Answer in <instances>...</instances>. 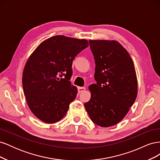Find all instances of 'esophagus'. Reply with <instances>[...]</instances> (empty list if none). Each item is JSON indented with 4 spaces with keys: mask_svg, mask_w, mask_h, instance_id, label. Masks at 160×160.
I'll return each instance as SVG.
<instances>
[{
    "mask_svg": "<svg viewBox=\"0 0 160 160\" xmlns=\"http://www.w3.org/2000/svg\"><path fill=\"white\" fill-rule=\"evenodd\" d=\"M84 91H85V88H81V87H79V88H78V92L79 93H81V92H83Z\"/></svg>",
    "mask_w": 160,
    "mask_h": 160,
    "instance_id": "obj_1",
    "label": "esophagus"
}]
</instances>
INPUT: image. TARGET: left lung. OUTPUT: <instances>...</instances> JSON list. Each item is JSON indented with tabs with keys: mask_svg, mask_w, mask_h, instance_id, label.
I'll list each match as a JSON object with an SVG mask.
<instances>
[{
	"mask_svg": "<svg viewBox=\"0 0 160 160\" xmlns=\"http://www.w3.org/2000/svg\"><path fill=\"white\" fill-rule=\"evenodd\" d=\"M95 61L97 84L89 86L85 108L94 123L108 128L120 122L134 103L138 79L132 57L115 40H89Z\"/></svg>",
	"mask_w": 160,
	"mask_h": 160,
	"instance_id": "left-lung-1",
	"label": "left lung"
}]
</instances>
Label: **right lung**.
Here are the masks:
<instances>
[{
    "instance_id": "obj_1",
    "label": "right lung",
    "mask_w": 160,
    "mask_h": 160,
    "mask_svg": "<svg viewBox=\"0 0 160 160\" xmlns=\"http://www.w3.org/2000/svg\"><path fill=\"white\" fill-rule=\"evenodd\" d=\"M88 45L86 39L56 35L41 42L28 57L22 72L23 91L38 119L54 123L66 115L77 94L69 81L72 61Z\"/></svg>"
}]
</instances>
